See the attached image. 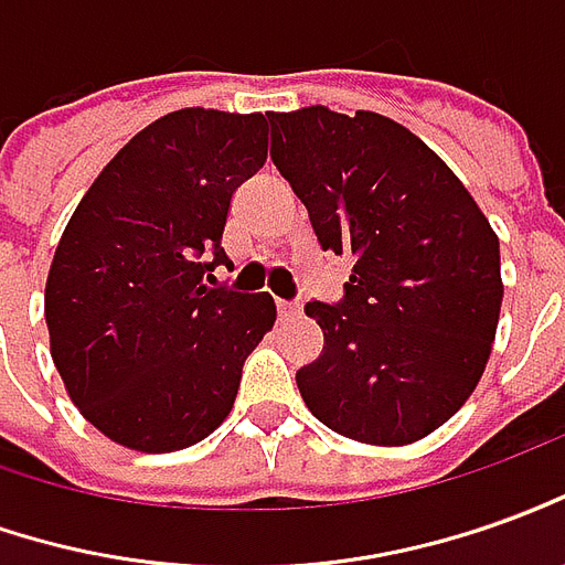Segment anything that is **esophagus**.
<instances>
[{
    "instance_id": "obj_1",
    "label": "esophagus",
    "mask_w": 565,
    "mask_h": 565,
    "mask_svg": "<svg viewBox=\"0 0 565 565\" xmlns=\"http://www.w3.org/2000/svg\"><path fill=\"white\" fill-rule=\"evenodd\" d=\"M276 313L279 317H295L298 313V301H276Z\"/></svg>"
}]
</instances>
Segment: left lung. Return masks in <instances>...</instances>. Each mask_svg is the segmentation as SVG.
<instances>
[{"instance_id":"8db88e82","label":"left lung","mask_w":565,"mask_h":565,"mask_svg":"<svg viewBox=\"0 0 565 565\" xmlns=\"http://www.w3.org/2000/svg\"><path fill=\"white\" fill-rule=\"evenodd\" d=\"M270 159L305 202L322 252L353 264L344 298L307 301L322 353L298 369L307 408L372 446L434 434L483 375L501 255L455 171L387 116L270 113Z\"/></svg>"}]
</instances>
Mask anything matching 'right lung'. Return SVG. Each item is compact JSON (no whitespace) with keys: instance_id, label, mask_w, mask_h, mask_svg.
<instances>
[{"instance_id":"add662e5","label":"right lung","mask_w":565,"mask_h":565,"mask_svg":"<svg viewBox=\"0 0 565 565\" xmlns=\"http://www.w3.org/2000/svg\"><path fill=\"white\" fill-rule=\"evenodd\" d=\"M264 159L267 116L184 107L138 131L70 217L45 282L52 360L113 443L174 452L233 408L276 307L212 274L233 193Z\"/></svg>"}]
</instances>
